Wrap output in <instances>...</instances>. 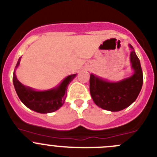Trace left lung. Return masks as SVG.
Segmentation results:
<instances>
[{"instance_id": "8db88e82", "label": "left lung", "mask_w": 157, "mask_h": 157, "mask_svg": "<svg viewBox=\"0 0 157 157\" xmlns=\"http://www.w3.org/2000/svg\"><path fill=\"white\" fill-rule=\"evenodd\" d=\"M130 53V62L134 74L118 82H109L90 75L89 89L94 102L100 108L112 112H118L129 106L136 99L143 82V71L140 62L133 48Z\"/></svg>"}]
</instances>
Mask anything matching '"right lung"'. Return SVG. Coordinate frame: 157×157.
I'll return each instance as SVG.
<instances>
[{
    "mask_svg": "<svg viewBox=\"0 0 157 157\" xmlns=\"http://www.w3.org/2000/svg\"><path fill=\"white\" fill-rule=\"evenodd\" d=\"M19 58L16 68L20 64ZM76 74L66 77L57 88L47 91H35L22 85L17 79L15 70L13 74V84L20 100L28 108L40 113H49L60 109L64 104L67 95L68 86Z\"/></svg>",
    "mask_w": 157,
    "mask_h": 157,
    "instance_id": "right-lung-1",
    "label": "right lung"
}]
</instances>
